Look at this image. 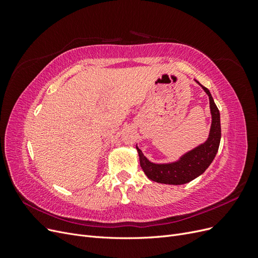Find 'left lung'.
<instances>
[{"label": "left lung", "mask_w": 258, "mask_h": 258, "mask_svg": "<svg viewBox=\"0 0 258 258\" xmlns=\"http://www.w3.org/2000/svg\"><path fill=\"white\" fill-rule=\"evenodd\" d=\"M209 96L211 111V128L208 139L204 143L196 146L192 150L183 154L177 160L166 163L153 162L145 157L142 151L137 145L140 163L146 176L153 182L169 185L186 184L199 175L209 168L215 158L221 142V116L220 111L214 103L212 95L208 88L204 87L198 81L195 80Z\"/></svg>", "instance_id": "obj_1"}]
</instances>
